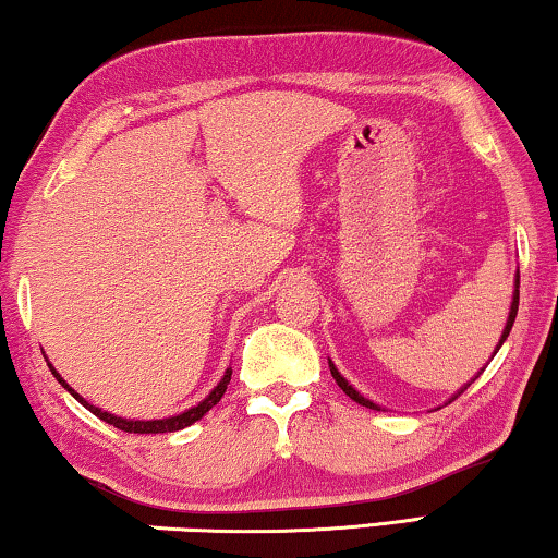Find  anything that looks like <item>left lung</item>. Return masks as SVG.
I'll return each mask as SVG.
<instances>
[{
	"label": "left lung",
	"mask_w": 558,
	"mask_h": 558,
	"mask_svg": "<svg viewBox=\"0 0 558 558\" xmlns=\"http://www.w3.org/2000/svg\"><path fill=\"white\" fill-rule=\"evenodd\" d=\"M515 312H519V274H515V281H513V299H511V310H508V319H506V327H504V332H500V339H498V344H496V350H494V354H490V360H494L496 357V352L500 350V344H504L506 342V337H508V332H511V327H513V322H515ZM483 369H486V367H483ZM483 369H481V373H483ZM329 373H332V377H335V383L339 385V387H342V390H344V395H350V398L354 400V402H360V405H365V408H369V410H383V408H379L377 405V402H373V400H369V398H365V395H362L360 390H354V387L350 385V383H347V379H344V375L342 373H339V369L335 367V362L332 360H329ZM478 373V375H481ZM478 375H475V377H478ZM473 377V379H475ZM473 379H471V383H473ZM471 383H465L463 387H460V390L453 395V398H448V402H453L456 398H458V395L460 392H463V390H468V385H471ZM448 402H446V405H448Z\"/></svg>",
	"instance_id": "left-lung-1"
}]
</instances>
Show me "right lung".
I'll return each instance as SVG.
<instances>
[{
    "mask_svg": "<svg viewBox=\"0 0 558 558\" xmlns=\"http://www.w3.org/2000/svg\"><path fill=\"white\" fill-rule=\"evenodd\" d=\"M45 360H47V357H45ZM47 367H50V373L54 375V379H58V383L64 387V390H68V392L72 395V398H75V400L80 402V405L90 410L93 415H98V417H100V420H105V423H108V425H116L118 430H125V433H175V430H183V427H189V425L196 423V420L204 417V415L208 413V410H211V408L216 405V402H219V400L223 398L226 385H229V379H231V369H226L223 377L219 379V385H216L214 390L208 392L206 398L198 402V405H193V408H189V410H183V413H179V415L160 417V420H135V417H118V415L108 413V410L95 408L93 402H87V400L83 398V395L75 392L68 383H64L62 375L58 373V369L52 367V362H50V360H47Z\"/></svg>",
    "mask_w": 558,
    "mask_h": 558,
    "instance_id": "obj_1",
    "label": "right lung"
}]
</instances>
